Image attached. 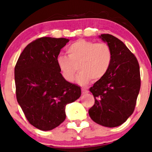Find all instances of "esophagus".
Segmentation results:
<instances>
[{"label": "esophagus", "instance_id": "obj_1", "mask_svg": "<svg viewBox=\"0 0 152 152\" xmlns=\"http://www.w3.org/2000/svg\"><path fill=\"white\" fill-rule=\"evenodd\" d=\"M82 94H85V93H88V90L87 88H82Z\"/></svg>", "mask_w": 152, "mask_h": 152}]
</instances>
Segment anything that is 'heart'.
Segmentation results:
<instances>
[{
    "label": "heart",
    "instance_id": "heart-1",
    "mask_svg": "<svg viewBox=\"0 0 152 152\" xmlns=\"http://www.w3.org/2000/svg\"><path fill=\"white\" fill-rule=\"evenodd\" d=\"M68 56L59 54L56 63L64 79L73 82L77 71L81 70L76 79L79 85H85L92 79L99 80L108 71L113 59L111 48L104 42H96L78 39L67 48Z\"/></svg>",
    "mask_w": 152,
    "mask_h": 152
}]
</instances>
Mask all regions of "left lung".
I'll use <instances>...</instances> for the list:
<instances>
[{
  "mask_svg": "<svg viewBox=\"0 0 152 152\" xmlns=\"http://www.w3.org/2000/svg\"><path fill=\"white\" fill-rule=\"evenodd\" d=\"M107 42L113 53L105 76L90 88L95 104L89 115L107 127L121 125L134 110L140 88V66L137 58L122 41L109 34L99 36Z\"/></svg>",
  "mask_w": 152,
  "mask_h": 152,
  "instance_id": "obj_1",
  "label": "left lung"
}]
</instances>
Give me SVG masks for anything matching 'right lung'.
<instances>
[{
	"instance_id": "1",
	"label": "right lung",
	"mask_w": 152,
	"mask_h": 152,
	"mask_svg": "<svg viewBox=\"0 0 152 152\" xmlns=\"http://www.w3.org/2000/svg\"><path fill=\"white\" fill-rule=\"evenodd\" d=\"M65 38H38L20 55L15 67L16 97L28 121L48 131L65 120V107L81 96L79 86L63 78L56 63Z\"/></svg>"
}]
</instances>
